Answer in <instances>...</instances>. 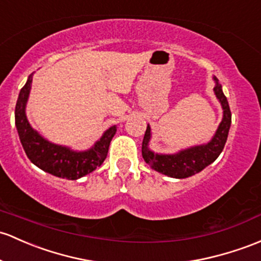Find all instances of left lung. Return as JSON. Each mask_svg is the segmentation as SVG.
Instances as JSON below:
<instances>
[{"instance_id":"8db88e82","label":"left lung","mask_w":261,"mask_h":261,"mask_svg":"<svg viewBox=\"0 0 261 261\" xmlns=\"http://www.w3.org/2000/svg\"><path fill=\"white\" fill-rule=\"evenodd\" d=\"M214 80L217 82L214 87V92L221 106H223L224 116L217 133L208 144L189 148V149L181 150L178 154H170V155L154 154L148 149V142L150 139V128L149 125L147 127L144 138H143L142 155L145 163L149 164L156 172L172 176V178H188V176L194 175L195 173L203 170L206 165L213 163L219 156L221 150L224 149V145L228 139L229 128L231 124V112L229 108L228 99L221 91V86L217 78H214Z\"/></svg>"}]
</instances>
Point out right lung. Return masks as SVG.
<instances>
[{
  "label": "right lung",
  "mask_w": 261,
  "mask_h": 261,
  "mask_svg": "<svg viewBox=\"0 0 261 261\" xmlns=\"http://www.w3.org/2000/svg\"><path fill=\"white\" fill-rule=\"evenodd\" d=\"M31 83H32V75H30L26 85L22 87L19 92L15 111L19 141L30 161L49 174L72 179V180L93 172L107 158L109 143L117 130L116 125L109 128L103 134L102 138L96 143V145L87 152H72L66 147L52 144L32 129L24 113Z\"/></svg>",
  "instance_id": "right-lung-1"
}]
</instances>
